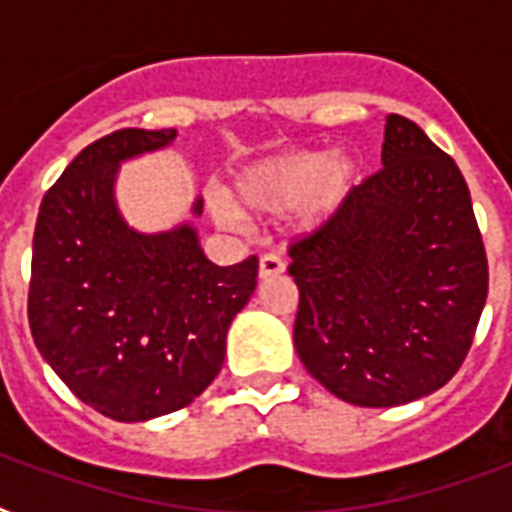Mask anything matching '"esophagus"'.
I'll return each instance as SVG.
<instances>
[{"instance_id":"esophagus-1","label":"esophagus","mask_w":512,"mask_h":512,"mask_svg":"<svg viewBox=\"0 0 512 512\" xmlns=\"http://www.w3.org/2000/svg\"><path fill=\"white\" fill-rule=\"evenodd\" d=\"M284 273V260L279 255H263L260 257V279H276Z\"/></svg>"}]
</instances>
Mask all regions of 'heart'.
Wrapping results in <instances>:
<instances>
[{"label": "heart", "instance_id": "b5f03b06", "mask_svg": "<svg viewBox=\"0 0 512 512\" xmlns=\"http://www.w3.org/2000/svg\"><path fill=\"white\" fill-rule=\"evenodd\" d=\"M361 183L364 164L358 156L295 148L247 164L233 180L231 199L241 215L271 217L297 209L300 231H316L353 199ZM223 217L233 220L231 212Z\"/></svg>", "mask_w": 512, "mask_h": 512}]
</instances>
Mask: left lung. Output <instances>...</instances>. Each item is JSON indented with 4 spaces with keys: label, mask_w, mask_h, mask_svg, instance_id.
Wrapping results in <instances>:
<instances>
[{
    "label": "left lung",
    "mask_w": 512,
    "mask_h": 512,
    "mask_svg": "<svg viewBox=\"0 0 512 512\" xmlns=\"http://www.w3.org/2000/svg\"><path fill=\"white\" fill-rule=\"evenodd\" d=\"M295 348L356 406L430 396L468 356L489 265L460 167L404 116L385 119L382 170L289 249Z\"/></svg>",
    "instance_id": "left-lung-1"
}]
</instances>
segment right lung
<instances>
[{
  "label": "right lung",
  "instance_id": "add662e5",
  "mask_svg": "<svg viewBox=\"0 0 512 512\" xmlns=\"http://www.w3.org/2000/svg\"><path fill=\"white\" fill-rule=\"evenodd\" d=\"M175 138L119 130L95 140L44 193L36 217V348L79 401L119 422L154 420L201 396L223 366L233 316L257 287V257L220 268L193 223L143 233L119 212V167ZM201 207L193 201L191 215Z\"/></svg>",
  "mask_w": 512,
  "mask_h": 512
}]
</instances>
